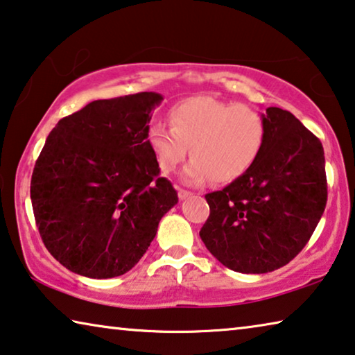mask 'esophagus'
<instances>
[{
	"label": "esophagus",
	"instance_id": "esophagus-1",
	"mask_svg": "<svg viewBox=\"0 0 355 355\" xmlns=\"http://www.w3.org/2000/svg\"><path fill=\"white\" fill-rule=\"evenodd\" d=\"M191 194H193V193H191V191H187V189H182V188H178V198H180V200H184V199H188Z\"/></svg>",
	"mask_w": 355,
	"mask_h": 355
}]
</instances>
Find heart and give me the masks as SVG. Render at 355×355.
<instances>
[{
  "label": "heart",
  "mask_w": 355,
  "mask_h": 355,
  "mask_svg": "<svg viewBox=\"0 0 355 355\" xmlns=\"http://www.w3.org/2000/svg\"><path fill=\"white\" fill-rule=\"evenodd\" d=\"M171 128L155 123L147 144L161 172L172 173L191 153L183 180L200 184L211 177L216 183L239 178L256 164L267 140L266 118L254 107L194 96L168 112Z\"/></svg>",
  "instance_id": "heart-1"
}]
</instances>
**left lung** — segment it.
Masks as SVG:
<instances>
[{
	"label": "left lung",
	"mask_w": 355,
	"mask_h": 355,
	"mask_svg": "<svg viewBox=\"0 0 355 355\" xmlns=\"http://www.w3.org/2000/svg\"><path fill=\"white\" fill-rule=\"evenodd\" d=\"M267 140L256 164L205 199L200 229L207 250L240 273H268L308 243L327 204L320 140L288 110L263 114Z\"/></svg>",
	"instance_id": "1"
}]
</instances>
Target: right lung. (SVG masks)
Here are the masks:
<instances>
[{
    "label": "right lung",
    "instance_id": "1",
    "mask_svg": "<svg viewBox=\"0 0 355 355\" xmlns=\"http://www.w3.org/2000/svg\"><path fill=\"white\" fill-rule=\"evenodd\" d=\"M161 101L153 92L93 101L49 134L33 171L31 204L44 245L71 272L125 275L178 202L147 144Z\"/></svg>",
    "mask_w": 355,
    "mask_h": 355
}]
</instances>
